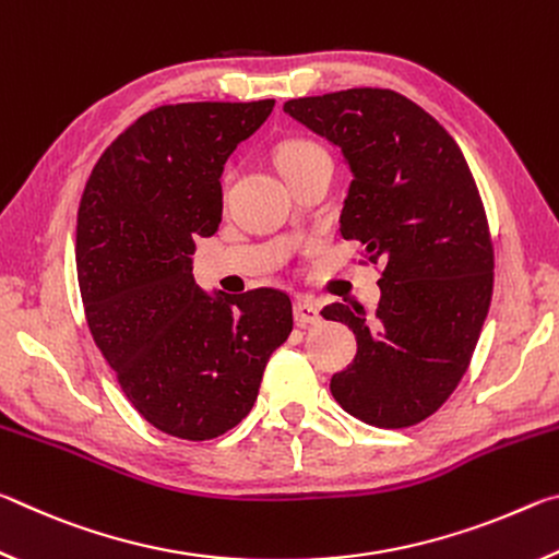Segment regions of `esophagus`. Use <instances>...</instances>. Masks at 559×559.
<instances>
[{
    "label": "esophagus",
    "instance_id": "1",
    "mask_svg": "<svg viewBox=\"0 0 559 559\" xmlns=\"http://www.w3.org/2000/svg\"><path fill=\"white\" fill-rule=\"evenodd\" d=\"M293 316H296V323L300 325V328H306V325H318L320 320V308H318V302H313L310 298H306V296H298L296 298V306H293Z\"/></svg>",
    "mask_w": 559,
    "mask_h": 559
}]
</instances>
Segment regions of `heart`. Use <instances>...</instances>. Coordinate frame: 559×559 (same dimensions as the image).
I'll return each instance as SVG.
<instances>
[{"instance_id":"b5f03b06","label":"heart","mask_w":559,"mask_h":559,"mask_svg":"<svg viewBox=\"0 0 559 559\" xmlns=\"http://www.w3.org/2000/svg\"><path fill=\"white\" fill-rule=\"evenodd\" d=\"M316 155H323V150L313 143H306V140H293V143H286L281 147L278 165H281V169H286L290 165L302 163V159L316 157Z\"/></svg>"}]
</instances>
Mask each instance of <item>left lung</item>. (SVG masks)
Segmentation results:
<instances>
[{
	"label": "left lung",
	"instance_id": "1",
	"mask_svg": "<svg viewBox=\"0 0 559 559\" xmlns=\"http://www.w3.org/2000/svg\"><path fill=\"white\" fill-rule=\"evenodd\" d=\"M283 112L343 153L353 182L340 234L384 266L372 313L323 308L357 337L330 392L359 421L412 427L456 390L493 296V246L466 157L427 110L386 88L286 100Z\"/></svg>",
	"mask_w": 559,
	"mask_h": 559
}]
</instances>
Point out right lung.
<instances>
[{
    "instance_id": "obj_1",
    "label": "right lung",
    "mask_w": 559,
    "mask_h": 559,
    "mask_svg": "<svg viewBox=\"0 0 559 559\" xmlns=\"http://www.w3.org/2000/svg\"><path fill=\"white\" fill-rule=\"evenodd\" d=\"M273 106H159L112 140L83 189L75 269L91 335L130 404L169 437L234 429L293 330L286 293H210L192 273L197 236L219 229L226 159Z\"/></svg>"
}]
</instances>
